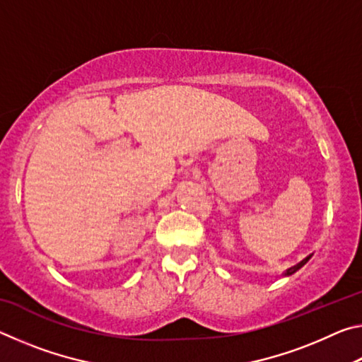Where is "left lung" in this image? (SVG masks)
<instances>
[{"mask_svg": "<svg viewBox=\"0 0 362 362\" xmlns=\"http://www.w3.org/2000/svg\"><path fill=\"white\" fill-rule=\"evenodd\" d=\"M311 255H313V254H311ZM311 255H308V257H305V259H303L302 262H300V263H297V265H293V267H291V268H287V269H286V272L283 273V276H291V274H293V273H296V272H298V269H300V268H302V267L305 265V263H306V262H308V260L311 259Z\"/></svg>", "mask_w": 362, "mask_h": 362, "instance_id": "8db88e82", "label": "left lung"}]
</instances>
